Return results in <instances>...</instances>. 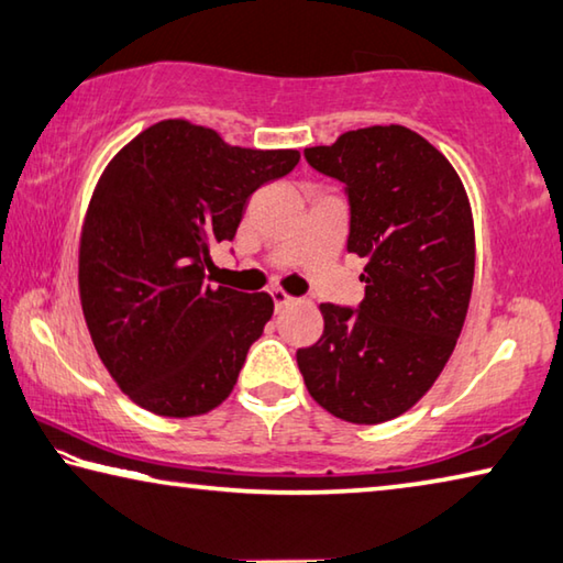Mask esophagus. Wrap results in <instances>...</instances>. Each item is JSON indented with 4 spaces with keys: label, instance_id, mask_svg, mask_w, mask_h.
<instances>
[{
    "label": "esophagus",
    "instance_id": "34e87169",
    "mask_svg": "<svg viewBox=\"0 0 563 563\" xmlns=\"http://www.w3.org/2000/svg\"><path fill=\"white\" fill-rule=\"evenodd\" d=\"M271 298H273V302H275V310H283L285 305H290L295 298H290L288 292L285 290H280V288H275V290H271Z\"/></svg>",
    "mask_w": 563,
    "mask_h": 563
}]
</instances>
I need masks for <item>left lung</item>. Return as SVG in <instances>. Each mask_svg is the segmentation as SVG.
Instances as JSON below:
<instances>
[{"instance_id": "1", "label": "left lung", "mask_w": 563, "mask_h": 563, "mask_svg": "<svg viewBox=\"0 0 563 563\" xmlns=\"http://www.w3.org/2000/svg\"><path fill=\"white\" fill-rule=\"evenodd\" d=\"M345 184L347 251L365 258L360 308L322 302L316 345L298 350L305 387L352 424L415 407L460 338L474 283V221L460 176L430 141L389 123L305 148Z\"/></svg>"}]
</instances>
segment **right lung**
I'll return each mask as SVG.
<instances>
[{
  "label": "right lung",
  "mask_w": 563,
  "mask_h": 563,
  "mask_svg": "<svg viewBox=\"0 0 563 563\" xmlns=\"http://www.w3.org/2000/svg\"><path fill=\"white\" fill-rule=\"evenodd\" d=\"M298 161L166 119L103 168L81 228V310L103 367L139 407L196 417L231 395L273 298L208 285L211 247L233 241L247 198Z\"/></svg>",
  "instance_id": "1"
}]
</instances>
